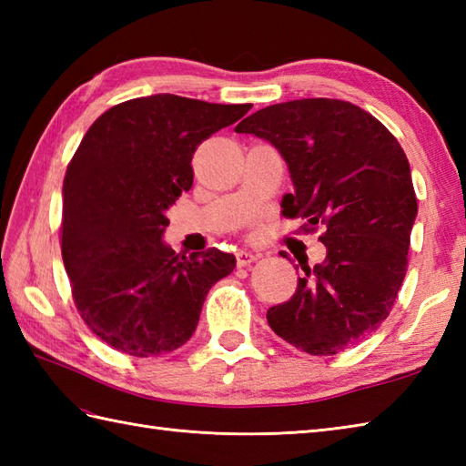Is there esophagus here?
<instances>
[{
  "label": "esophagus",
  "instance_id": "esophagus-1",
  "mask_svg": "<svg viewBox=\"0 0 466 466\" xmlns=\"http://www.w3.org/2000/svg\"><path fill=\"white\" fill-rule=\"evenodd\" d=\"M256 260H258V256L252 254V252H246V250L236 252V262H238V266H248Z\"/></svg>",
  "mask_w": 466,
  "mask_h": 466
}]
</instances>
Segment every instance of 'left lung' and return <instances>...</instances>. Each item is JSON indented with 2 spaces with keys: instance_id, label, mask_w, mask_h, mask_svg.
I'll return each mask as SVG.
<instances>
[{
  "instance_id": "obj_1",
  "label": "left lung",
  "mask_w": 466,
  "mask_h": 466,
  "mask_svg": "<svg viewBox=\"0 0 466 466\" xmlns=\"http://www.w3.org/2000/svg\"><path fill=\"white\" fill-rule=\"evenodd\" d=\"M236 132L268 140L289 164L294 194L282 214L306 220L302 232L324 228V262L304 264L292 299L266 312L270 329L314 356L360 342L407 274L419 210L407 154L372 114L330 97L262 107Z\"/></svg>"
}]
</instances>
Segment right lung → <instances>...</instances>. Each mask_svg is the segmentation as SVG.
<instances>
[{"label": "right lung", "instance_id": "right-lung-1", "mask_svg": "<svg viewBox=\"0 0 466 466\" xmlns=\"http://www.w3.org/2000/svg\"><path fill=\"white\" fill-rule=\"evenodd\" d=\"M250 107L134 97L104 112L77 146L64 177L62 258L77 312L112 349L142 359L180 349L208 290L234 270L232 254H176L162 234L166 210L192 187L198 146Z\"/></svg>", "mask_w": 466, "mask_h": 466}]
</instances>
